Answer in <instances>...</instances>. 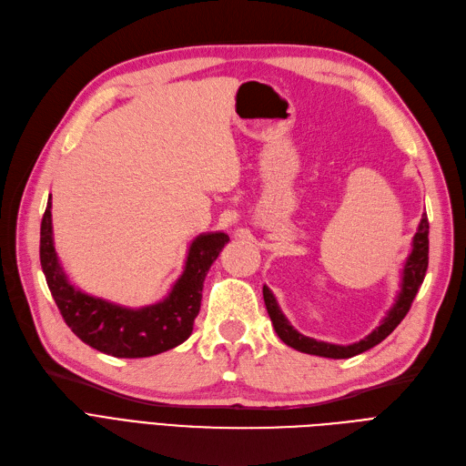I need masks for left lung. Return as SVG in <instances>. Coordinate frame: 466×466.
Here are the masks:
<instances>
[{
    "label": "left lung",
    "mask_w": 466,
    "mask_h": 466,
    "mask_svg": "<svg viewBox=\"0 0 466 466\" xmlns=\"http://www.w3.org/2000/svg\"><path fill=\"white\" fill-rule=\"evenodd\" d=\"M428 228H430L428 217L422 215L419 230H417L415 238H412V249L403 265L401 289L398 294V299H395L393 307L390 309L388 315L380 322V326H376V329L367 338L359 339L355 343H350V346H336V343H326V341L307 338V336L299 334L294 326L288 322V319L280 311L277 298L272 296V291L267 286H263V298H265L267 311H268V317L272 320V326H274V330H277L279 338L286 343V346L294 348L301 353L329 357V359H350L353 355H359V353H363V351L378 346V343L386 339L395 329H398V324L409 313L412 299H415L419 294V288L426 277V268H428Z\"/></svg>",
    "instance_id": "left-lung-1"
}]
</instances>
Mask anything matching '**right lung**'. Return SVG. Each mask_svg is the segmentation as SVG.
Returning a JSON list of instances; mask_svg holds the SVG:
<instances>
[{"label":"right lung","instance_id":"1","mask_svg":"<svg viewBox=\"0 0 466 466\" xmlns=\"http://www.w3.org/2000/svg\"><path fill=\"white\" fill-rule=\"evenodd\" d=\"M228 239L224 232L199 234L189 244L184 272L170 288L168 296L153 305L130 309L84 294L68 282L54 248L49 196L40 228V263L47 288L68 329L101 353L140 359L177 348L192 334L207 270Z\"/></svg>","mask_w":466,"mask_h":466}]
</instances>
